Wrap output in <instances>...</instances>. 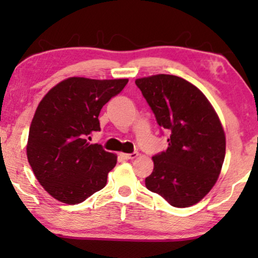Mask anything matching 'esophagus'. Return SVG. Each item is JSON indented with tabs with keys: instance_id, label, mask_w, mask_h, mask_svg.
<instances>
[{
	"instance_id": "1",
	"label": "esophagus",
	"mask_w": 258,
	"mask_h": 258,
	"mask_svg": "<svg viewBox=\"0 0 258 258\" xmlns=\"http://www.w3.org/2000/svg\"><path fill=\"white\" fill-rule=\"evenodd\" d=\"M138 156V153L137 152H133V153H130V154H125L122 153L121 154V158L125 159V160H132V159H136Z\"/></svg>"
}]
</instances>
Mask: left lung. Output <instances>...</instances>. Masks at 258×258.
Masks as SVG:
<instances>
[{
	"label": "left lung",
	"instance_id": "obj_1",
	"mask_svg": "<svg viewBox=\"0 0 258 258\" xmlns=\"http://www.w3.org/2000/svg\"><path fill=\"white\" fill-rule=\"evenodd\" d=\"M162 130L166 152L153 156L146 186L174 207L195 205L217 182L226 155V136L215 109L199 88L174 75L136 80Z\"/></svg>",
	"mask_w": 258,
	"mask_h": 258
}]
</instances>
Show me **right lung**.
<instances>
[{
	"label": "right lung",
	"instance_id": "right-lung-1",
	"mask_svg": "<svg viewBox=\"0 0 258 258\" xmlns=\"http://www.w3.org/2000/svg\"><path fill=\"white\" fill-rule=\"evenodd\" d=\"M127 79L69 78L52 88L38 104L29 131V164L40 184L68 205L82 203L104 188L116 155L88 136L100 131L103 105L119 94Z\"/></svg>",
	"mask_w": 258,
	"mask_h": 258
}]
</instances>
